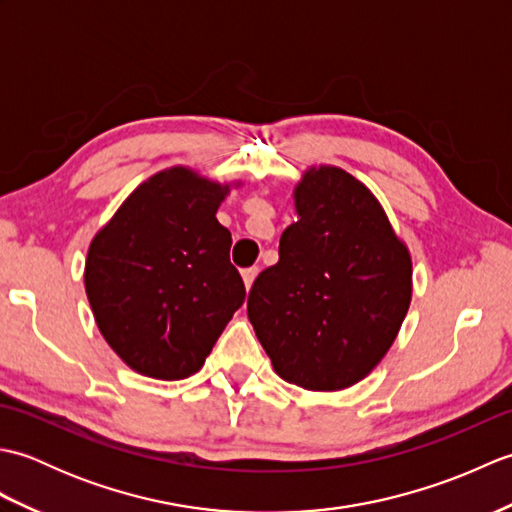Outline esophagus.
<instances>
[{"instance_id": "34e87169", "label": "esophagus", "mask_w": 512, "mask_h": 512, "mask_svg": "<svg viewBox=\"0 0 512 512\" xmlns=\"http://www.w3.org/2000/svg\"><path fill=\"white\" fill-rule=\"evenodd\" d=\"M257 273H259L257 266H250V268H244V270H242V279H244L246 290H250V286H253V281H255Z\"/></svg>"}]
</instances>
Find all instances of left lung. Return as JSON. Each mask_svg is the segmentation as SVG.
Segmentation results:
<instances>
[{"mask_svg":"<svg viewBox=\"0 0 512 512\" xmlns=\"http://www.w3.org/2000/svg\"><path fill=\"white\" fill-rule=\"evenodd\" d=\"M295 209L279 262L248 292V319L288 383L352 387L380 363L405 321L409 250L374 193L339 167L303 173Z\"/></svg>","mask_w":512,"mask_h":512,"instance_id":"1","label":"left lung"}]
</instances>
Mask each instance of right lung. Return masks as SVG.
Masks as SVG:
<instances>
[{
    "instance_id": "1",
    "label": "right lung",
    "mask_w": 512,
    "mask_h": 512,
    "mask_svg": "<svg viewBox=\"0 0 512 512\" xmlns=\"http://www.w3.org/2000/svg\"><path fill=\"white\" fill-rule=\"evenodd\" d=\"M228 184L171 167L145 180L94 235L85 292L103 339L138 374L198 372L246 297L217 222Z\"/></svg>"
}]
</instances>
